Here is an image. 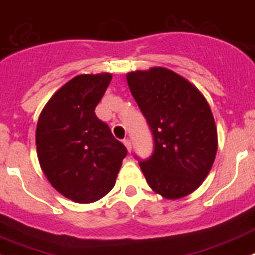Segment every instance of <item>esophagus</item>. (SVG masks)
I'll return each mask as SVG.
<instances>
[{
	"label": "esophagus",
	"mask_w": 255,
	"mask_h": 255,
	"mask_svg": "<svg viewBox=\"0 0 255 255\" xmlns=\"http://www.w3.org/2000/svg\"><path fill=\"white\" fill-rule=\"evenodd\" d=\"M124 144H125L128 151L131 152V142H130V139H124Z\"/></svg>",
	"instance_id": "obj_1"
}]
</instances>
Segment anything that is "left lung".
<instances>
[{
  "label": "left lung",
  "mask_w": 255,
  "mask_h": 255,
  "mask_svg": "<svg viewBox=\"0 0 255 255\" xmlns=\"http://www.w3.org/2000/svg\"><path fill=\"white\" fill-rule=\"evenodd\" d=\"M126 80L153 135V153L139 164L147 183L167 200L190 195L208 177L218 148L208 101L164 67L129 72Z\"/></svg>",
  "instance_id": "obj_1"
}]
</instances>
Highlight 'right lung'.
Wrapping results in <instances>:
<instances>
[{
	"instance_id": "1",
	"label": "right lung",
	"mask_w": 255,
	"mask_h": 255,
	"mask_svg": "<svg viewBox=\"0 0 255 255\" xmlns=\"http://www.w3.org/2000/svg\"><path fill=\"white\" fill-rule=\"evenodd\" d=\"M111 80V73L76 76L50 98L37 123V157L45 177L78 204L98 201L112 190L128 153L94 112Z\"/></svg>"
}]
</instances>
